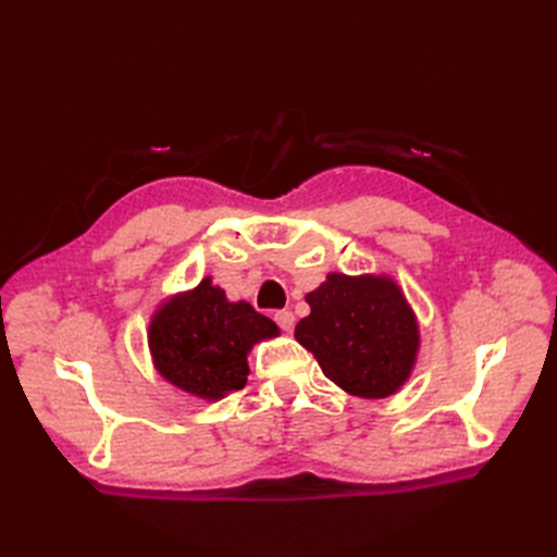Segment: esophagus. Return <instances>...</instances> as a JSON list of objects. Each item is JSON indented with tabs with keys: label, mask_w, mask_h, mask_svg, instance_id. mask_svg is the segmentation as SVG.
Here are the masks:
<instances>
[{
	"label": "esophagus",
	"mask_w": 557,
	"mask_h": 557,
	"mask_svg": "<svg viewBox=\"0 0 557 557\" xmlns=\"http://www.w3.org/2000/svg\"><path fill=\"white\" fill-rule=\"evenodd\" d=\"M274 320H276V325H278L281 330H285V332H290V330L295 327V315H293L290 311H285V309L276 311V313H274Z\"/></svg>",
	"instance_id": "obj_1"
}]
</instances>
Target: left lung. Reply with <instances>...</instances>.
<instances>
[{"mask_svg": "<svg viewBox=\"0 0 557 557\" xmlns=\"http://www.w3.org/2000/svg\"><path fill=\"white\" fill-rule=\"evenodd\" d=\"M307 301L311 313L297 323L295 339L330 381L367 399L393 395L407 381L418 325L391 278L330 274Z\"/></svg>", "mask_w": 557, "mask_h": 557, "instance_id": "left-lung-1", "label": "left lung"}]
</instances>
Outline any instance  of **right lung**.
I'll return each mask as SVG.
<instances>
[{
    "label": "right lung",
    "mask_w": 557,
    "mask_h": 557,
    "mask_svg": "<svg viewBox=\"0 0 557 557\" xmlns=\"http://www.w3.org/2000/svg\"><path fill=\"white\" fill-rule=\"evenodd\" d=\"M278 334L248 301H227L225 293L201 281L188 295L164 305L150 323V350L158 372L181 391L218 399L242 391L250 346Z\"/></svg>",
    "instance_id": "add662e5"
}]
</instances>
